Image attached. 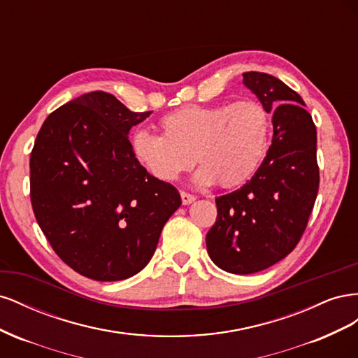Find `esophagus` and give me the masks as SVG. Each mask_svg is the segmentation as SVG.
I'll list each match as a JSON object with an SVG mask.
<instances>
[{"label": "esophagus", "instance_id": "esophagus-1", "mask_svg": "<svg viewBox=\"0 0 358 358\" xmlns=\"http://www.w3.org/2000/svg\"><path fill=\"white\" fill-rule=\"evenodd\" d=\"M180 197H182L183 204H189V203L196 200V196H192V194H189L187 191H180Z\"/></svg>", "mask_w": 358, "mask_h": 358}]
</instances>
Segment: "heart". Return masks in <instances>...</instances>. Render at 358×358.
I'll return each instance as SVG.
<instances>
[{
	"instance_id": "obj_1",
	"label": "heart",
	"mask_w": 358,
	"mask_h": 358,
	"mask_svg": "<svg viewBox=\"0 0 358 358\" xmlns=\"http://www.w3.org/2000/svg\"><path fill=\"white\" fill-rule=\"evenodd\" d=\"M159 128L162 134L142 129L133 137V152L150 175L175 180L197 159L194 179L200 185L237 188L254 178L268 154L272 116L252 99L187 104L162 116Z\"/></svg>"
}]
</instances>
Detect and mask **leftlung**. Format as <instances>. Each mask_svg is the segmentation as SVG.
I'll use <instances>...</instances> for the list:
<instances>
[{
  "mask_svg": "<svg viewBox=\"0 0 358 358\" xmlns=\"http://www.w3.org/2000/svg\"><path fill=\"white\" fill-rule=\"evenodd\" d=\"M243 83L273 112V138L254 178L215 200L206 246L216 266L236 275L273 266L297 246L320 187L317 128L301 96L267 73H243Z\"/></svg>",
  "mask_w": 358,
  "mask_h": 358,
  "instance_id": "obj_1",
  "label": "left lung"
}]
</instances>
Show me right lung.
Wrapping results in <instances>:
<instances>
[{"label": "right lung", "mask_w": 358, "mask_h": 358, "mask_svg": "<svg viewBox=\"0 0 358 358\" xmlns=\"http://www.w3.org/2000/svg\"><path fill=\"white\" fill-rule=\"evenodd\" d=\"M152 112L83 94L43 122L29 158L31 204L53 251L74 272L110 282L152 258L179 191L149 175L128 140Z\"/></svg>", "instance_id": "add662e5"}]
</instances>
